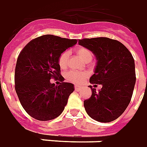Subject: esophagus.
I'll return each mask as SVG.
<instances>
[{"label":"esophagus","instance_id":"1","mask_svg":"<svg viewBox=\"0 0 147 147\" xmlns=\"http://www.w3.org/2000/svg\"><path fill=\"white\" fill-rule=\"evenodd\" d=\"M74 88H75V91H77V92H78L79 90H80V86L75 85V86H74Z\"/></svg>","mask_w":147,"mask_h":147}]
</instances>
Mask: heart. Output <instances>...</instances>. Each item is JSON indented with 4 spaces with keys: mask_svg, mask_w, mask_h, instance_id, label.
Returning <instances> with one entry per match:
<instances>
[{
    "mask_svg": "<svg viewBox=\"0 0 147 147\" xmlns=\"http://www.w3.org/2000/svg\"><path fill=\"white\" fill-rule=\"evenodd\" d=\"M75 52L77 55L80 57L83 62H90L92 59V53L88 48H85L83 47H78L75 50ZM69 59V52L67 51L62 52L60 55L58 60L59 66L61 68H65L67 65V61ZM87 74L84 72L78 71H69L65 74V78L69 82L75 83V84H79L86 78Z\"/></svg>",
    "mask_w": 147,
    "mask_h": 147,
    "instance_id": "obj_1",
    "label": "heart"
}]
</instances>
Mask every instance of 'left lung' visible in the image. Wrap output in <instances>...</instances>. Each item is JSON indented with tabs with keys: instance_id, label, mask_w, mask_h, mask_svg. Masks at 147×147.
I'll list each match as a JSON object with an SVG mask.
<instances>
[{
	"instance_id": "1",
	"label": "left lung",
	"mask_w": 147,
	"mask_h": 147,
	"mask_svg": "<svg viewBox=\"0 0 147 147\" xmlns=\"http://www.w3.org/2000/svg\"><path fill=\"white\" fill-rule=\"evenodd\" d=\"M78 43L91 51L97 60L89 82L94 87L102 85L99 92L89 85L92 96L84 100L85 111L96 121H113L125 111L133 94L136 81L133 56L123 43L106 37L82 38Z\"/></svg>"
}]
</instances>
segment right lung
Returning a JSON list of instances; mask_svg holds the SVG:
<instances>
[{
  "mask_svg": "<svg viewBox=\"0 0 147 147\" xmlns=\"http://www.w3.org/2000/svg\"><path fill=\"white\" fill-rule=\"evenodd\" d=\"M77 43V39L45 35L31 40L22 50L15 69V89L26 112L35 119L47 121L62 114L74 85L63 82L59 58ZM62 82L55 86L49 80Z\"/></svg>",
  "mask_w": 147,
  "mask_h": 147,
  "instance_id": "obj_1",
  "label": "right lung"
}]
</instances>
